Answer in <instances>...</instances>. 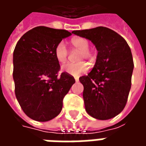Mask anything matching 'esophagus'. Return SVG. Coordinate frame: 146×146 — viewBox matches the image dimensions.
I'll return each instance as SVG.
<instances>
[{
    "label": "esophagus",
    "mask_w": 146,
    "mask_h": 146,
    "mask_svg": "<svg viewBox=\"0 0 146 146\" xmlns=\"http://www.w3.org/2000/svg\"><path fill=\"white\" fill-rule=\"evenodd\" d=\"M75 81H76V82H78V81H79V78H78V77H76V78H75Z\"/></svg>",
    "instance_id": "obj_1"
}]
</instances>
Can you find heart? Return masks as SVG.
Here are the masks:
<instances>
[{
	"label": "heart",
	"mask_w": 146,
	"mask_h": 146,
	"mask_svg": "<svg viewBox=\"0 0 146 146\" xmlns=\"http://www.w3.org/2000/svg\"><path fill=\"white\" fill-rule=\"evenodd\" d=\"M71 44L73 48L80 51L78 60L82 61L84 58L88 59L90 62L94 60L95 54L94 52L89 50L88 40L83 37H75L72 39ZM54 55L58 62L64 63L67 60L68 56V49L65 42L60 41L54 48ZM88 65L85 62H79V63H66L61 67V70L64 73L69 74L70 76H80L83 73L88 70Z\"/></svg>",
	"instance_id": "b5f03b06"
}]
</instances>
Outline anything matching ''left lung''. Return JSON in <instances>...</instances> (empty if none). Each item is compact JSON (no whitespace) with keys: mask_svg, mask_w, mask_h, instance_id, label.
Returning <instances> with one entry per match:
<instances>
[{"mask_svg":"<svg viewBox=\"0 0 146 146\" xmlns=\"http://www.w3.org/2000/svg\"><path fill=\"white\" fill-rule=\"evenodd\" d=\"M72 33L91 40L98 51L92 71L79 79L86 111L95 119H111L122 112L127 101L134 70L131 48L119 34L106 27Z\"/></svg>","mask_w":146,"mask_h":146,"instance_id":"obj_1","label":"left lung"}]
</instances>
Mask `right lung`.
<instances>
[{"label":"right lung","instance_id":"1","mask_svg":"<svg viewBox=\"0 0 146 146\" xmlns=\"http://www.w3.org/2000/svg\"><path fill=\"white\" fill-rule=\"evenodd\" d=\"M72 33L65 30L37 27L29 30L16 44L13 52L15 92L21 108L32 119L45 122L60 113L62 100L75 83L62 73L54 48Z\"/></svg>","mask_w":146,"mask_h":146}]
</instances>
